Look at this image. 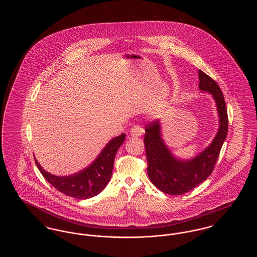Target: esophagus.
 <instances>
[{"label": "esophagus", "instance_id": "esophagus-1", "mask_svg": "<svg viewBox=\"0 0 257 257\" xmlns=\"http://www.w3.org/2000/svg\"><path fill=\"white\" fill-rule=\"evenodd\" d=\"M144 128L141 126V125H134L132 128H131V131H130V134L133 137H141L142 135L144 134Z\"/></svg>", "mask_w": 257, "mask_h": 257}]
</instances>
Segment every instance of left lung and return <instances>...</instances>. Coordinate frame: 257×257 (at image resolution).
<instances>
[{"label": "left lung", "instance_id": "8db88e82", "mask_svg": "<svg viewBox=\"0 0 257 257\" xmlns=\"http://www.w3.org/2000/svg\"><path fill=\"white\" fill-rule=\"evenodd\" d=\"M199 88L212 93L220 115V128L212 144L196 158L180 161L171 155L160 135V122L154 119L146 127L145 147L150 181L165 194L179 196L206 180L214 170L227 136L228 116L220 87L207 74L198 70Z\"/></svg>", "mask_w": 257, "mask_h": 257}]
</instances>
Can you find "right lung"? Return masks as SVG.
Wrapping results in <instances>:
<instances>
[{"label": "right lung", "instance_id": "obj_1", "mask_svg": "<svg viewBox=\"0 0 257 257\" xmlns=\"http://www.w3.org/2000/svg\"><path fill=\"white\" fill-rule=\"evenodd\" d=\"M124 140L125 134L111 139L94 162L85 170L69 176L50 174L40 167L37 160L35 162L43 177L59 192L74 198L86 199L101 193L109 183L115 154Z\"/></svg>", "mask_w": 257, "mask_h": 257}]
</instances>
